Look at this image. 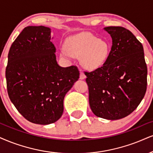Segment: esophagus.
<instances>
[{
	"label": "esophagus",
	"mask_w": 153,
	"mask_h": 153,
	"mask_svg": "<svg viewBox=\"0 0 153 153\" xmlns=\"http://www.w3.org/2000/svg\"><path fill=\"white\" fill-rule=\"evenodd\" d=\"M79 79H86V75L84 74V73L82 72H80V76H79Z\"/></svg>",
	"instance_id": "1"
}]
</instances>
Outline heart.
<instances>
[{"label":"heart","instance_id":"obj_1","mask_svg":"<svg viewBox=\"0 0 153 153\" xmlns=\"http://www.w3.org/2000/svg\"><path fill=\"white\" fill-rule=\"evenodd\" d=\"M67 48L64 47L62 53L67 57L81 56V63L88 70L101 67L106 61L110 46L103 39H99L88 33H82L68 39Z\"/></svg>","mask_w":153,"mask_h":153}]
</instances>
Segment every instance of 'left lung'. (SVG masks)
Here are the masks:
<instances>
[{
	"mask_svg": "<svg viewBox=\"0 0 153 153\" xmlns=\"http://www.w3.org/2000/svg\"><path fill=\"white\" fill-rule=\"evenodd\" d=\"M112 47L101 67L86 72L89 105L95 116L118 120L138 106L147 89L148 69L143 45L128 30L106 27Z\"/></svg>",
	"mask_w": 153,
	"mask_h": 153,
	"instance_id": "8db88e82",
	"label": "left lung"
}]
</instances>
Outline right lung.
<instances>
[{
	"instance_id": "add662e5",
	"label": "right lung",
	"mask_w": 153,
	"mask_h": 153,
	"mask_svg": "<svg viewBox=\"0 0 153 153\" xmlns=\"http://www.w3.org/2000/svg\"><path fill=\"white\" fill-rule=\"evenodd\" d=\"M51 29L25 27L11 45L5 70L11 102L25 119L48 125L61 118L64 99L79 78L75 66L57 64Z\"/></svg>"
}]
</instances>
